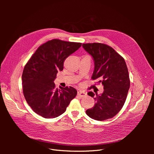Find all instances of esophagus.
<instances>
[{
  "instance_id": "1",
  "label": "esophagus",
  "mask_w": 154,
  "mask_h": 154,
  "mask_svg": "<svg viewBox=\"0 0 154 154\" xmlns=\"http://www.w3.org/2000/svg\"><path fill=\"white\" fill-rule=\"evenodd\" d=\"M78 95L79 96H80V97H84V96H86V93L85 92H83V91H80L78 92Z\"/></svg>"
}]
</instances>
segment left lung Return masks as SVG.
<instances>
[{"label": "left lung", "mask_w": 154, "mask_h": 154, "mask_svg": "<svg viewBox=\"0 0 154 154\" xmlns=\"http://www.w3.org/2000/svg\"><path fill=\"white\" fill-rule=\"evenodd\" d=\"M83 48L94 61L92 80H97L103 86V92L94 96L87 94L95 100L94 107L86 110L93 119L103 121L113 118L122 109L130 88V78L124 58L110 46L101 43L83 44Z\"/></svg>", "instance_id": "obj_1"}]
</instances>
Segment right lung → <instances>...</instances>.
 <instances>
[{
    "mask_svg": "<svg viewBox=\"0 0 154 154\" xmlns=\"http://www.w3.org/2000/svg\"><path fill=\"white\" fill-rule=\"evenodd\" d=\"M82 43L59 39L46 42L36 49L23 70V94L32 110L44 118H54L66 110L77 91L72 87H55L54 79L63 62Z\"/></svg>",
    "mask_w": 154,
    "mask_h": 154,
    "instance_id": "obj_1",
    "label": "right lung"
}]
</instances>
